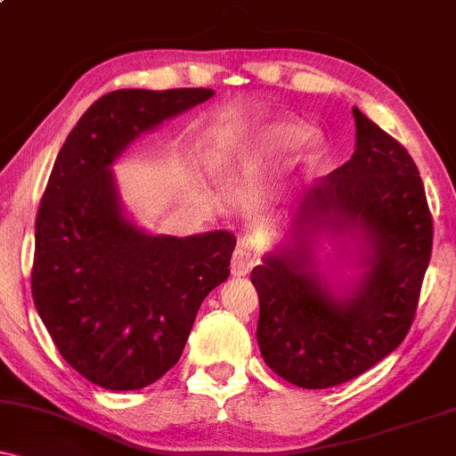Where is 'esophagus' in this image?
<instances>
[{
	"label": "esophagus",
	"mask_w": 456,
	"mask_h": 456,
	"mask_svg": "<svg viewBox=\"0 0 456 456\" xmlns=\"http://www.w3.org/2000/svg\"><path fill=\"white\" fill-rule=\"evenodd\" d=\"M253 265H255V255L250 253L248 248H244V246L235 248V253L232 257V274L233 276H246L250 270H253Z\"/></svg>",
	"instance_id": "1"
}]
</instances>
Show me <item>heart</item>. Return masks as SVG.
<instances>
[{
	"instance_id": "1",
	"label": "heart",
	"mask_w": 456,
	"mask_h": 456,
	"mask_svg": "<svg viewBox=\"0 0 456 456\" xmlns=\"http://www.w3.org/2000/svg\"><path fill=\"white\" fill-rule=\"evenodd\" d=\"M306 139V128L296 122H272L264 128L255 130L250 137L244 134L221 133L212 139L208 162L210 169L218 175L233 174L244 160H248V151L253 154H270V151L291 150L300 141Z\"/></svg>"
}]
</instances>
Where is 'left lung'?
I'll return each mask as SVG.
<instances>
[{"mask_svg": "<svg viewBox=\"0 0 456 456\" xmlns=\"http://www.w3.org/2000/svg\"><path fill=\"white\" fill-rule=\"evenodd\" d=\"M354 119V156L302 197L306 242L265 255L250 272L261 355L279 378L308 390L358 378L399 347L431 259L433 218L416 162L355 107ZM308 222L363 244L365 272L352 295L337 298L316 272Z\"/></svg>", "mask_w": 456, "mask_h": 456, "instance_id": "obj_1", "label": "left lung"}]
</instances>
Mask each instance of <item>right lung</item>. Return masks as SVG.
<instances>
[{
	"label": "right lung",
	"mask_w": 456,
	"mask_h": 456,
	"mask_svg": "<svg viewBox=\"0 0 456 456\" xmlns=\"http://www.w3.org/2000/svg\"><path fill=\"white\" fill-rule=\"evenodd\" d=\"M214 90H118L83 113L36 216L31 296L55 347L107 390L154 384L180 360L197 311L229 276L235 238L150 235L124 216L111 165L145 130Z\"/></svg>",
	"instance_id": "obj_1"
}]
</instances>
